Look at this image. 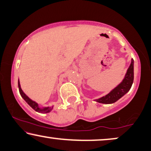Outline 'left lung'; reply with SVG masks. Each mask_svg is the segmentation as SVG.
I'll return each instance as SVG.
<instances>
[{
    "label": "left lung",
    "instance_id": "8db88e82",
    "mask_svg": "<svg viewBox=\"0 0 151 151\" xmlns=\"http://www.w3.org/2000/svg\"><path fill=\"white\" fill-rule=\"evenodd\" d=\"M134 80V60L131 59V63L127 70L124 79L115 88H113L109 93L105 96H101L99 99H94V101L100 104H111L127 93L129 91L133 83Z\"/></svg>",
    "mask_w": 151,
    "mask_h": 151
}]
</instances>
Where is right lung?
Listing matches in <instances>:
<instances>
[{
	"mask_svg": "<svg viewBox=\"0 0 151 151\" xmlns=\"http://www.w3.org/2000/svg\"><path fill=\"white\" fill-rule=\"evenodd\" d=\"M18 86H19V92L21 94V96H22V98L25 100L28 105H29L30 107H32L33 108L35 111H37L38 112H40V113H43V114H45V113H49L50 112H51L54 108V106H45V107H40L37 102L32 100L29 96H27L26 94H25V92L23 91V90L21 89V84H20V81L19 79L18 80Z\"/></svg>",
	"mask_w": 151,
	"mask_h": 151,
	"instance_id": "add662e5",
	"label": "right lung"
}]
</instances>
